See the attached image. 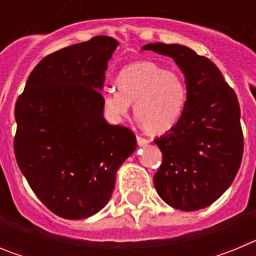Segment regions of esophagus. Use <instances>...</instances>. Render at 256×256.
I'll list each match as a JSON object with an SVG mask.
<instances>
[{
  "label": "esophagus",
  "instance_id": "obj_1",
  "mask_svg": "<svg viewBox=\"0 0 256 256\" xmlns=\"http://www.w3.org/2000/svg\"><path fill=\"white\" fill-rule=\"evenodd\" d=\"M148 140L144 138V137H142V136H137V144H140V146H144V144H148Z\"/></svg>",
  "mask_w": 256,
  "mask_h": 256
}]
</instances>
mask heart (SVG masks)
I'll use <instances>...</instances> for the list:
<instances>
[{
    "mask_svg": "<svg viewBox=\"0 0 256 256\" xmlns=\"http://www.w3.org/2000/svg\"><path fill=\"white\" fill-rule=\"evenodd\" d=\"M118 91L104 94V108L112 120H120L134 104V116L146 132L162 134L172 130L184 110L187 87L182 76L155 61L130 62L116 76Z\"/></svg>",
    "mask_w": 256,
    "mask_h": 256,
    "instance_id": "1",
    "label": "heart"
}]
</instances>
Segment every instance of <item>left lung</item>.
<instances>
[{"label":"left lung","mask_w":256,"mask_h":256,"mask_svg":"<svg viewBox=\"0 0 256 256\" xmlns=\"http://www.w3.org/2000/svg\"><path fill=\"white\" fill-rule=\"evenodd\" d=\"M184 74L187 100L177 124L155 138L162 162L154 176L160 198L174 209L195 212L218 200L234 182L244 154L240 104L212 60L180 44H150Z\"/></svg>","instance_id":"left-lung-1"}]
</instances>
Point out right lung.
Wrapping results in <instances>:
<instances>
[{
  "mask_svg": "<svg viewBox=\"0 0 256 256\" xmlns=\"http://www.w3.org/2000/svg\"><path fill=\"white\" fill-rule=\"evenodd\" d=\"M116 46L97 36L50 54L15 104L18 165L40 202L64 219L88 218L108 204L137 144L130 128L104 118L100 90Z\"/></svg>",
  "mask_w": 256,
  "mask_h": 256,
  "instance_id": "1",
  "label": "right lung"
}]
</instances>
